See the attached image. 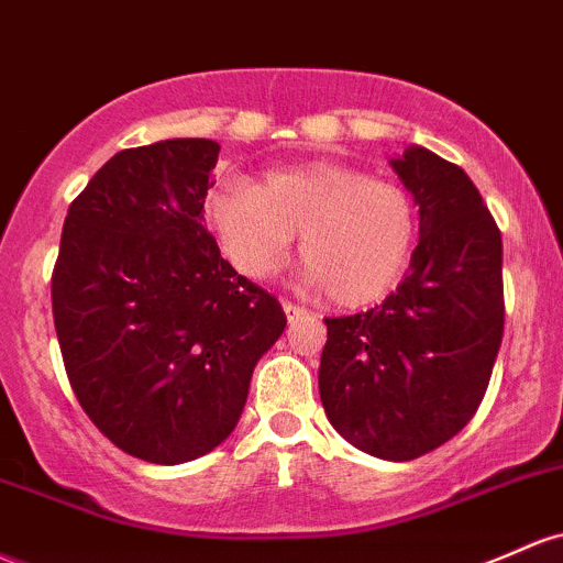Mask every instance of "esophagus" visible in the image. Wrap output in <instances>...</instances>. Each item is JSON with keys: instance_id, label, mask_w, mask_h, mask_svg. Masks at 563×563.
I'll return each mask as SVG.
<instances>
[{"instance_id": "34e87169", "label": "esophagus", "mask_w": 563, "mask_h": 563, "mask_svg": "<svg viewBox=\"0 0 563 563\" xmlns=\"http://www.w3.org/2000/svg\"><path fill=\"white\" fill-rule=\"evenodd\" d=\"M283 312H286L288 323H296V320H301V318H305V314H307L305 307L294 305V301H283Z\"/></svg>"}]
</instances>
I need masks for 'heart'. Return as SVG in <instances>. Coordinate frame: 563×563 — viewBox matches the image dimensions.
<instances>
[{"mask_svg": "<svg viewBox=\"0 0 563 563\" xmlns=\"http://www.w3.org/2000/svg\"><path fill=\"white\" fill-rule=\"evenodd\" d=\"M206 219L243 275H275L301 232L312 286L344 307L368 305L400 280L417 245L411 191L342 163L314 159L272 168L251 184L224 178L208 191Z\"/></svg>", "mask_w": 563, "mask_h": 563, "instance_id": "b5f03b06", "label": "heart"}]
</instances>
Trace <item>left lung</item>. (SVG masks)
Masks as SVG:
<instances>
[{"label":"left lung","mask_w":563,"mask_h":563,"mask_svg":"<svg viewBox=\"0 0 563 563\" xmlns=\"http://www.w3.org/2000/svg\"><path fill=\"white\" fill-rule=\"evenodd\" d=\"M390 165L419 206L411 269L374 310L325 318L318 385L339 435L409 462L484 400L505 325L503 238L460 165L417 144Z\"/></svg>","instance_id":"1"}]
</instances>
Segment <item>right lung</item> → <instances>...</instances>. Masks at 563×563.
Wrapping results in <instances>:
<instances>
[{"label":"right lung","instance_id":"obj_1","mask_svg":"<svg viewBox=\"0 0 563 563\" xmlns=\"http://www.w3.org/2000/svg\"><path fill=\"white\" fill-rule=\"evenodd\" d=\"M219 144L117 152L71 202L53 318L79 406L117 449L181 465L230 438L286 314L202 227Z\"/></svg>","mask_w":563,"mask_h":563}]
</instances>
